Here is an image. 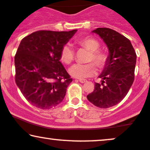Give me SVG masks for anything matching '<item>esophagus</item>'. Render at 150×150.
<instances>
[{"label":"esophagus","mask_w":150,"mask_h":150,"mask_svg":"<svg viewBox=\"0 0 150 150\" xmlns=\"http://www.w3.org/2000/svg\"><path fill=\"white\" fill-rule=\"evenodd\" d=\"M87 81H88L86 80V79H80V80H79V82L81 83H86Z\"/></svg>","instance_id":"esophagus-1"}]
</instances>
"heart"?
I'll return each mask as SVG.
<instances>
[{
  "instance_id": "heart-1",
  "label": "heart",
  "mask_w": 150,
  "mask_h": 150,
  "mask_svg": "<svg viewBox=\"0 0 150 150\" xmlns=\"http://www.w3.org/2000/svg\"><path fill=\"white\" fill-rule=\"evenodd\" d=\"M81 47L90 51L88 57V62H94L99 69H104L109 62V56L105 51L99 49L100 43L92 37H86L77 41ZM75 53L73 48L69 44H65L60 51L61 60L66 64H70L74 59ZM97 67L93 62L86 64H75L69 69V74L76 79H83L95 75Z\"/></svg>"
}]
</instances>
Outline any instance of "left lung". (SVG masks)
Returning <instances> with one entry per match:
<instances>
[{
    "mask_svg": "<svg viewBox=\"0 0 150 150\" xmlns=\"http://www.w3.org/2000/svg\"><path fill=\"white\" fill-rule=\"evenodd\" d=\"M92 33L99 35L108 47L109 62L99 76L102 83H96L87 98L99 108H110L122 100L134 83L136 53L130 40L117 31L98 28Z\"/></svg>",
    "mask_w": 150,
    "mask_h": 150,
    "instance_id": "left-lung-1",
    "label": "left lung"
}]
</instances>
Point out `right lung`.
Listing matches in <instances>:
<instances>
[{"label": "right lung", "mask_w": 150, "mask_h": 150, "mask_svg": "<svg viewBox=\"0 0 150 150\" xmlns=\"http://www.w3.org/2000/svg\"><path fill=\"white\" fill-rule=\"evenodd\" d=\"M77 30H38L22 39L14 56L15 82L37 108L49 109L63 100L72 79L60 60V51Z\"/></svg>", "instance_id": "add662e5"}]
</instances>
